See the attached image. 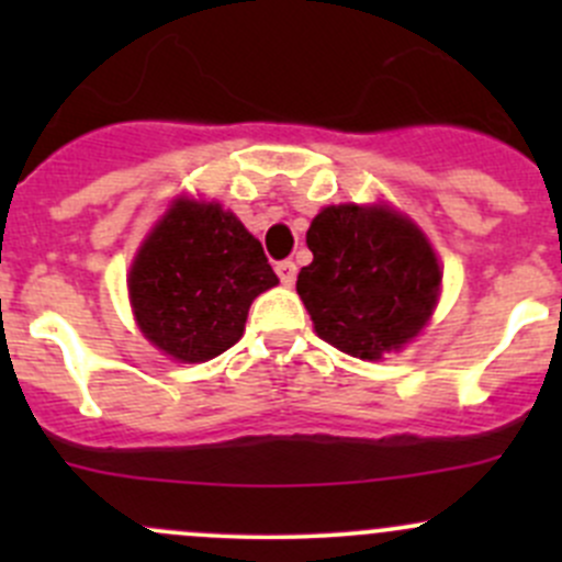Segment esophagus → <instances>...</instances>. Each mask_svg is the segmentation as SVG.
<instances>
[{"label": "esophagus", "instance_id": "esophagus-1", "mask_svg": "<svg viewBox=\"0 0 562 562\" xmlns=\"http://www.w3.org/2000/svg\"><path fill=\"white\" fill-rule=\"evenodd\" d=\"M277 277L282 280V285H293L296 282V263L293 260H280L277 263Z\"/></svg>", "mask_w": 562, "mask_h": 562}]
</instances>
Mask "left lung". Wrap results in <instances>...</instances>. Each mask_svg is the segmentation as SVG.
Returning <instances> with one entry per match:
<instances>
[{
    "label": "left lung",
    "mask_w": 562,
    "mask_h": 562,
    "mask_svg": "<svg viewBox=\"0 0 562 562\" xmlns=\"http://www.w3.org/2000/svg\"><path fill=\"white\" fill-rule=\"evenodd\" d=\"M296 291L317 337L359 359L411 342L432 315L440 266L422 231L386 209L328 206L307 231Z\"/></svg>",
    "instance_id": "left-lung-1"
}]
</instances>
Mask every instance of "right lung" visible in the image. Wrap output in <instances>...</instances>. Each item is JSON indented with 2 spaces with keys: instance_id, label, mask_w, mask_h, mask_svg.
I'll return each mask as SVG.
<instances>
[{
  "instance_id": "obj_1",
  "label": "right lung",
  "mask_w": 562,
  "mask_h": 562,
  "mask_svg": "<svg viewBox=\"0 0 562 562\" xmlns=\"http://www.w3.org/2000/svg\"><path fill=\"white\" fill-rule=\"evenodd\" d=\"M263 247L217 203H176L130 271V299L149 342L179 361H209L245 331L258 293L277 285Z\"/></svg>"
}]
</instances>
